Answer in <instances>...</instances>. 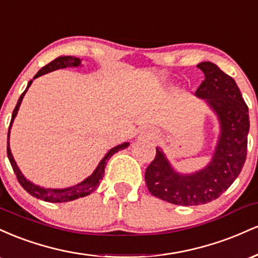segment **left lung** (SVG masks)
I'll use <instances>...</instances> for the list:
<instances>
[{
  "label": "left lung",
  "mask_w": 258,
  "mask_h": 258,
  "mask_svg": "<svg viewBox=\"0 0 258 258\" xmlns=\"http://www.w3.org/2000/svg\"><path fill=\"white\" fill-rule=\"evenodd\" d=\"M205 80L198 87L199 98L206 99L218 115L221 136L212 161L193 174L173 171L161 150L146 170L148 190L174 205L194 206L217 199L241 172L247 154L250 128L248 108L235 81L210 61L198 64Z\"/></svg>",
  "instance_id": "obj_1"
}]
</instances>
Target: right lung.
Segmentation results:
<instances>
[{
  "label": "right lung",
  "instance_id": "1",
  "mask_svg": "<svg viewBox=\"0 0 258 258\" xmlns=\"http://www.w3.org/2000/svg\"><path fill=\"white\" fill-rule=\"evenodd\" d=\"M80 64H81L80 58L68 57V55H65V57H58L57 59H54V60L51 61V63L44 65L42 69H41L40 72H38L36 75L34 76V79L38 78V76H42V75H44V74H47L49 72H53V70L63 69V68H67V67H75L76 68V67H79ZM32 81H34V80H30V81H29L26 90L23 92L22 96L19 97V100H18L16 108H14V110H13V114H12L10 130H11L12 122H13L14 117H16L17 112H18V110H19V106H20V104H22L23 97H24L26 91H28L29 87L31 86ZM10 130H8V136H7V155H8V159H10L12 168H13L14 173H16V176H17L18 182H19L20 185H22L29 194L32 195V197L36 198V199L47 201V203H67V201H72V200L79 199V198H84V197H86V195H90L92 191L96 190L97 186H98V184H99V182L103 179V177H104V168L106 166V162L109 161V159H110L115 153L119 152V150H122V149H125V148L128 147V143H123V144H121V146H117V147L112 148L111 150H109L108 154H106L104 158H103L102 161L99 162L98 167L96 168V171H94V172L92 173L87 179H85L84 182L80 183V184L75 185V186H70V188H67V189H44V188H41V186H38V185L32 184V183L29 182V180H26L25 177L23 176L22 172L19 171V168H18L16 161H14V159H13V155H12V153H11V149H10Z\"/></svg>",
  "mask_w": 258,
  "mask_h": 258
}]
</instances>
